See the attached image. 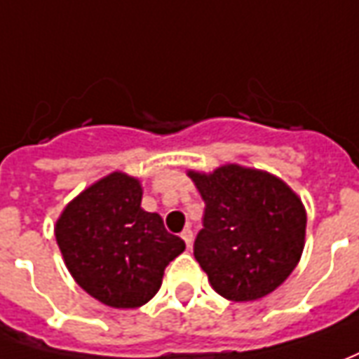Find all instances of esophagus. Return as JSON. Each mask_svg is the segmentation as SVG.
I'll return each mask as SVG.
<instances>
[{
    "mask_svg": "<svg viewBox=\"0 0 359 359\" xmlns=\"http://www.w3.org/2000/svg\"><path fill=\"white\" fill-rule=\"evenodd\" d=\"M180 237H182V239H184V243H187V247L188 249H190V247H192V241H194V233H192V229H184V231L180 233Z\"/></svg>",
    "mask_w": 359,
    "mask_h": 359,
    "instance_id": "esophagus-1",
    "label": "esophagus"
}]
</instances>
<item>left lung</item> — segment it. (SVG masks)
I'll use <instances>...</instances> for the list:
<instances>
[{"label": "left lung", "instance_id": "obj_1", "mask_svg": "<svg viewBox=\"0 0 359 359\" xmlns=\"http://www.w3.org/2000/svg\"><path fill=\"white\" fill-rule=\"evenodd\" d=\"M188 177L205 204L194 257L215 292L255 302L284 284L305 247L302 198L274 175L235 163Z\"/></svg>", "mask_w": 359, "mask_h": 359}]
</instances>
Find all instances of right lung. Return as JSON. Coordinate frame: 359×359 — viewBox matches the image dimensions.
Here are the masks:
<instances>
[{
	"label": "right lung",
	"mask_w": 359,
	"mask_h": 359,
	"mask_svg": "<svg viewBox=\"0 0 359 359\" xmlns=\"http://www.w3.org/2000/svg\"><path fill=\"white\" fill-rule=\"evenodd\" d=\"M142 184L114 171L85 188L57 217V247L69 274L91 297L136 309L159 292L167 264L184 241L142 208Z\"/></svg>",
	"instance_id": "right-lung-1"
}]
</instances>
